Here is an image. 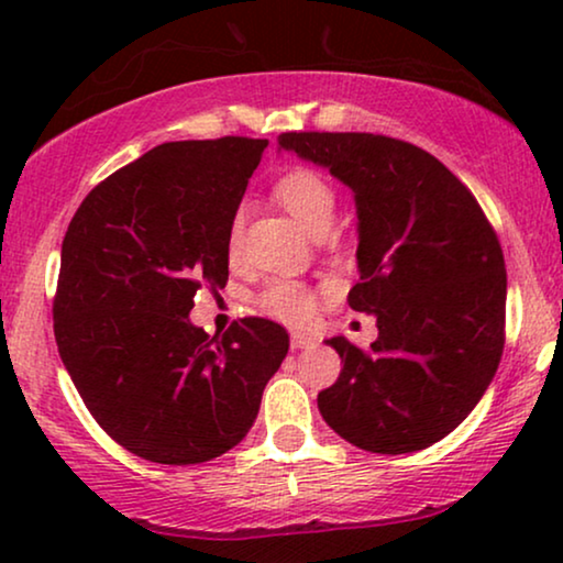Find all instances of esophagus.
<instances>
[{"label":"esophagus","instance_id":"obj_1","mask_svg":"<svg viewBox=\"0 0 563 563\" xmlns=\"http://www.w3.org/2000/svg\"><path fill=\"white\" fill-rule=\"evenodd\" d=\"M314 345V338L307 335V333H291V349L299 351V349H312Z\"/></svg>","mask_w":563,"mask_h":563}]
</instances>
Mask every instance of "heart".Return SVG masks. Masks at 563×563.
I'll return each mask as SVG.
<instances>
[{"label":"heart","instance_id":"1","mask_svg":"<svg viewBox=\"0 0 563 563\" xmlns=\"http://www.w3.org/2000/svg\"><path fill=\"white\" fill-rule=\"evenodd\" d=\"M274 195L310 233H320L330 225L335 214V189L328 176L307 166H295L284 172L274 184ZM243 241V212H235L228 225V253L235 256ZM256 305L268 318H276L289 325L310 320L318 295L314 289L295 279H272L258 291Z\"/></svg>","mask_w":563,"mask_h":563}]
</instances>
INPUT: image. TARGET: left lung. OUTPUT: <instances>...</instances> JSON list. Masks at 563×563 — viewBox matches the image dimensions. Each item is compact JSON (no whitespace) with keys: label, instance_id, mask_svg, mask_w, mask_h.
<instances>
[{"label":"left lung","instance_id":"left-lung-1","mask_svg":"<svg viewBox=\"0 0 563 563\" xmlns=\"http://www.w3.org/2000/svg\"><path fill=\"white\" fill-rule=\"evenodd\" d=\"M279 148L325 166L358 214L356 312L376 318L364 351L318 395L322 420L372 453H412L459 428L503 358L507 274L472 191L418 145L374 133H282Z\"/></svg>","mask_w":563,"mask_h":563}]
</instances>
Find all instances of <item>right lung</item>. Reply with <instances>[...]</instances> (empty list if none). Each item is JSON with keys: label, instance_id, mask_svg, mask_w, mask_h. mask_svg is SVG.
<instances>
[{"label": "right lung", "instance_id": "add662e5", "mask_svg": "<svg viewBox=\"0 0 563 563\" xmlns=\"http://www.w3.org/2000/svg\"><path fill=\"white\" fill-rule=\"evenodd\" d=\"M268 141H176L89 191L60 245L53 333L112 441L156 464L218 459L249 433L289 335L264 318L191 325L197 289L225 287L228 225Z\"/></svg>", "mask_w": 563, "mask_h": 563}]
</instances>
